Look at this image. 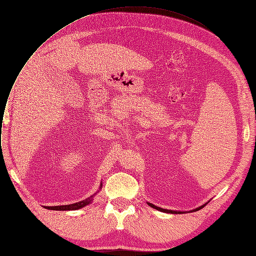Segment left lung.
<instances>
[{
	"mask_svg": "<svg viewBox=\"0 0 256 256\" xmlns=\"http://www.w3.org/2000/svg\"><path fill=\"white\" fill-rule=\"evenodd\" d=\"M148 204L151 206V208H156V210H160V212H169V214H180V212H177V210H166V208H159V206H156L155 204H150V202H148Z\"/></svg>",
	"mask_w": 256,
	"mask_h": 256,
	"instance_id": "8db88e82",
	"label": "left lung"
}]
</instances>
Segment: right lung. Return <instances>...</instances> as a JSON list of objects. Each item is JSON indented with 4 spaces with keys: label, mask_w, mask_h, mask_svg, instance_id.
Instances as JSON below:
<instances>
[{
    "label": "right lung",
    "mask_w": 256,
    "mask_h": 256,
    "mask_svg": "<svg viewBox=\"0 0 256 256\" xmlns=\"http://www.w3.org/2000/svg\"><path fill=\"white\" fill-rule=\"evenodd\" d=\"M102 184H100V188H101ZM93 196H91L90 198H87L84 200H81L79 202L76 204H66V206H46V208L48 210H79L81 208H84L85 206L91 204V202L93 200Z\"/></svg>",
    "instance_id": "1"
}]
</instances>
